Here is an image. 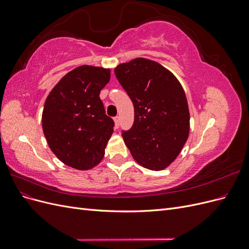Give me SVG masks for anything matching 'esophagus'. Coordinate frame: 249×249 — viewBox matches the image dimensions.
<instances>
[{"mask_svg":"<svg viewBox=\"0 0 249 249\" xmlns=\"http://www.w3.org/2000/svg\"><path fill=\"white\" fill-rule=\"evenodd\" d=\"M119 122H120L119 116H116V117H114V123H115V127H116V129H117V127L119 126Z\"/></svg>","mask_w":249,"mask_h":249,"instance_id":"34e87169","label":"esophagus"}]
</instances>
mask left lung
Listing matches in <instances>:
<instances>
[{
    "instance_id": "8db88e82",
    "label": "left lung",
    "mask_w": 249,
    "mask_h": 249,
    "mask_svg": "<svg viewBox=\"0 0 249 249\" xmlns=\"http://www.w3.org/2000/svg\"><path fill=\"white\" fill-rule=\"evenodd\" d=\"M134 105V124L123 131L125 145L138 164L162 170L176 160L190 130L187 97L178 80L160 63L136 58L114 70Z\"/></svg>"
}]
</instances>
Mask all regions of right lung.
<instances>
[{
	"label": "right lung",
	"mask_w": 249,
	"mask_h": 249,
	"mask_svg": "<svg viewBox=\"0 0 249 249\" xmlns=\"http://www.w3.org/2000/svg\"><path fill=\"white\" fill-rule=\"evenodd\" d=\"M109 81V69L81 65L57 83L44 103L42 130L48 144L72 168L90 169L104 158L114 126L100 99Z\"/></svg>",
	"instance_id": "1"
}]
</instances>
